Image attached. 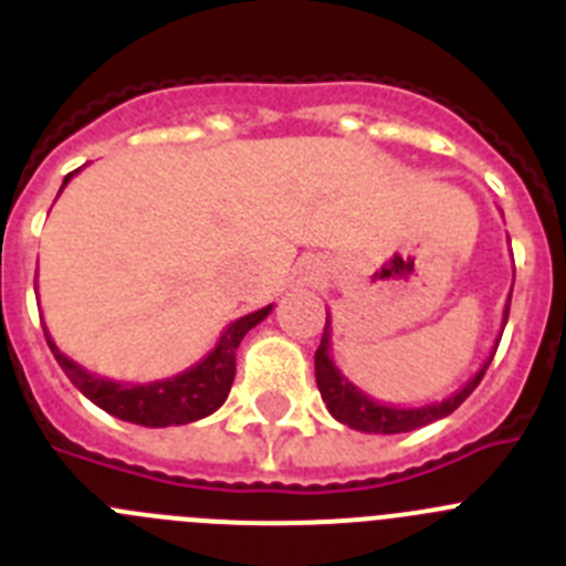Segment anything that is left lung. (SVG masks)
<instances>
[{
    "label": "left lung",
    "instance_id": "1",
    "mask_svg": "<svg viewBox=\"0 0 566 566\" xmlns=\"http://www.w3.org/2000/svg\"><path fill=\"white\" fill-rule=\"evenodd\" d=\"M507 312H510V300L507 306H504L502 314V332L507 326ZM502 332H499L496 345H493V352L490 357L484 359V365L479 368L468 382L453 391L451 397H444L442 402H428V405H419V408H399V405H385L379 399L368 397L365 391H359L357 385L352 379L345 377L339 371L337 365H334L332 357V317H326V328H323V339H319V348L314 354V374H317V388H319V397L326 402L328 413H332L337 422L348 424L354 431H363V433H408V431H417L422 424H431L437 419L448 417L464 402V399L473 394L479 382H482L484 371H488L490 359L496 354L499 348V339H502Z\"/></svg>",
    "mask_w": 566,
    "mask_h": 566
}]
</instances>
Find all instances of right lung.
<instances>
[{
    "mask_svg": "<svg viewBox=\"0 0 566 566\" xmlns=\"http://www.w3.org/2000/svg\"><path fill=\"white\" fill-rule=\"evenodd\" d=\"M76 172L64 178L62 189ZM269 314H272V306L258 308V312L229 323L212 352L201 363L189 365L187 371L175 374V377L155 379V382H118V379L98 377V374L87 371L84 365H78L76 359L59 352V345L53 343L48 328H44V337H48L50 352L62 365L70 382L76 385L78 391L90 402L98 405L102 411L113 413L124 422L144 424V428H169V424L198 422L227 402L234 379V352H238L240 339L247 337V332H252L258 323H263Z\"/></svg>",
    "mask_w": 566,
    "mask_h": 566,
    "instance_id": "right-lung-1",
    "label": "right lung"
}]
</instances>
